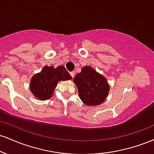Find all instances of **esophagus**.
<instances>
[{"label":"esophagus","instance_id":"obj_1","mask_svg":"<svg viewBox=\"0 0 154 154\" xmlns=\"http://www.w3.org/2000/svg\"><path fill=\"white\" fill-rule=\"evenodd\" d=\"M70 75H71L72 77H75V72H70Z\"/></svg>","mask_w":154,"mask_h":154}]
</instances>
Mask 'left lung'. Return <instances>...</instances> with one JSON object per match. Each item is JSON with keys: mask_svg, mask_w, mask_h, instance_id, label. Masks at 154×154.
<instances>
[{"mask_svg": "<svg viewBox=\"0 0 154 154\" xmlns=\"http://www.w3.org/2000/svg\"><path fill=\"white\" fill-rule=\"evenodd\" d=\"M73 82L78 90L79 98L87 106L101 104L110 90L106 78L90 66H83Z\"/></svg>", "mask_w": 154, "mask_h": 154, "instance_id": "left-lung-1", "label": "left lung"}]
</instances>
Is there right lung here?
I'll return each instance as SVG.
<instances>
[{"instance_id": "add662e5", "label": "right lung", "mask_w": 154, "mask_h": 154, "mask_svg": "<svg viewBox=\"0 0 154 154\" xmlns=\"http://www.w3.org/2000/svg\"><path fill=\"white\" fill-rule=\"evenodd\" d=\"M72 79V76L63 66L56 68L45 66L41 72L32 76L29 90L37 99L45 100L52 97L58 82Z\"/></svg>"}]
</instances>
